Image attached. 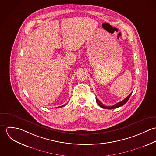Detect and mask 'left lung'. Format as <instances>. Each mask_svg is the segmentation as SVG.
<instances>
[{
    "instance_id": "left-lung-1",
    "label": "left lung",
    "mask_w": 156,
    "mask_h": 156,
    "mask_svg": "<svg viewBox=\"0 0 156 156\" xmlns=\"http://www.w3.org/2000/svg\"><path fill=\"white\" fill-rule=\"evenodd\" d=\"M132 93H130V94L129 95V96H127L124 100H123L122 101H120V102H118V103H117L116 104H115V105H113V106H105L103 103H101L100 101H99V100L97 98H96V101H97V104L101 107V108H104V109H115V108H119V107H120V106H122V105H124V104H126L127 102V101L129 100V98L130 97V96H131V95H132Z\"/></svg>"
}]
</instances>
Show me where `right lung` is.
I'll list each match as a JSON object with an SVG mask.
<instances>
[{
  "mask_svg": "<svg viewBox=\"0 0 156 156\" xmlns=\"http://www.w3.org/2000/svg\"><path fill=\"white\" fill-rule=\"evenodd\" d=\"M66 105H67V104H66ZM66 105H62V106H59V107H57V108H62V107L65 106H66Z\"/></svg>",
  "mask_w": 156,
  "mask_h": 156,
  "instance_id": "obj_1",
  "label": "right lung"
}]
</instances>
